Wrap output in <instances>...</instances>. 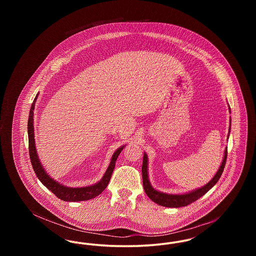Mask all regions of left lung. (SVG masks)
Listing matches in <instances>:
<instances>
[{"label":"left lung","mask_w":256,"mask_h":256,"mask_svg":"<svg viewBox=\"0 0 256 256\" xmlns=\"http://www.w3.org/2000/svg\"><path fill=\"white\" fill-rule=\"evenodd\" d=\"M230 112V108H228ZM230 126H232V119L230 120ZM230 132L228 135V139L230 136ZM226 156H228V148H226L224 150V159L222 161V164L220 166L219 170L216 172V174L214 176V178L206 184L204 186L195 189L191 192L185 193V194H167V193H163L158 191L156 189H154L152 184L148 180V156H146V152H144V158H143V165H142V176H143V186H144V190L146 192V196L156 204H158L161 206L165 207H174V208H178V207L187 206L190 204L194 202L196 200H198L200 198H202V196L207 193L216 183L218 182V180L222 174V170L224 169V165H226Z\"/></svg>","instance_id":"8db88e82"}]
</instances>
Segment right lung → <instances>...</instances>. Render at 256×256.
Here are the masks:
<instances>
[{"instance_id": "add662e5", "label": "right lung", "mask_w": 256, "mask_h": 256, "mask_svg": "<svg viewBox=\"0 0 256 256\" xmlns=\"http://www.w3.org/2000/svg\"><path fill=\"white\" fill-rule=\"evenodd\" d=\"M38 94L34 98V100L32 104V108L30 110L28 115V152H30V162L32 165V168L36 174L38 180L42 182V184L47 187L52 193H54L58 198H60L64 202H82L88 200L95 196L100 195L108 185L110 178L112 174V172L115 168V162L118 158L119 154H121L122 148L124 146H120L112 156L110 166L104 172L102 180L97 183L86 186V187H68L61 183L58 182L54 178H52L48 174V172L42 166L40 159L37 154L36 148V141H34V106L36 102Z\"/></svg>"}]
</instances>
